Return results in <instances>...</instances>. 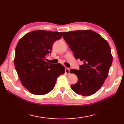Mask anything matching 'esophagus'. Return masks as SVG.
<instances>
[{
	"instance_id": "esophagus-1",
	"label": "esophagus",
	"mask_w": 124,
	"mask_h": 124,
	"mask_svg": "<svg viewBox=\"0 0 124 124\" xmlns=\"http://www.w3.org/2000/svg\"><path fill=\"white\" fill-rule=\"evenodd\" d=\"M65 73H66V74H70V69H69L68 68H65Z\"/></svg>"
}]
</instances>
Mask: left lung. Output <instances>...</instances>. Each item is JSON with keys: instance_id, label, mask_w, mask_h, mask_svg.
<instances>
[{"instance_id": "obj_1", "label": "left lung", "mask_w": 124, "mask_h": 124, "mask_svg": "<svg viewBox=\"0 0 124 124\" xmlns=\"http://www.w3.org/2000/svg\"><path fill=\"white\" fill-rule=\"evenodd\" d=\"M62 35L75 59L83 62L80 70H70V73L76 75L78 79L77 84L71 85V89L83 96L93 95L104 84L112 63L108 43L91 30L63 32Z\"/></svg>"}]
</instances>
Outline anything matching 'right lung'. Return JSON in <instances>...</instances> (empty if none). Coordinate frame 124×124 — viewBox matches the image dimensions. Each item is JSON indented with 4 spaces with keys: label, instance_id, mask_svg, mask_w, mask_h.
<instances>
[{
    "label": "right lung",
    "instance_id": "1",
    "mask_svg": "<svg viewBox=\"0 0 124 124\" xmlns=\"http://www.w3.org/2000/svg\"><path fill=\"white\" fill-rule=\"evenodd\" d=\"M62 36V32L37 30L27 33L18 41L15 67L22 85L31 93H48L54 88L57 78L64 73L62 64L45 61L54 42Z\"/></svg>",
    "mask_w": 124,
    "mask_h": 124
}]
</instances>
